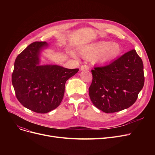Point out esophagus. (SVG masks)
Returning <instances> with one entry per match:
<instances>
[{
    "mask_svg": "<svg viewBox=\"0 0 155 155\" xmlns=\"http://www.w3.org/2000/svg\"><path fill=\"white\" fill-rule=\"evenodd\" d=\"M80 69H81V70H82V71L88 70H89V66L87 64H83V65H82V67H81Z\"/></svg>",
    "mask_w": 155,
    "mask_h": 155,
    "instance_id": "obj_1",
    "label": "esophagus"
}]
</instances>
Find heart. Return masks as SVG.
Masks as SVG:
<instances>
[{
    "label": "heart",
    "mask_w": 155,
    "mask_h": 155,
    "mask_svg": "<svg viewBox=\"0 0 155 155\" xmlns=\"http://www.w3.org/2000/svg\"><path fill=\"white\" fill-rule=\"evenodd\" d=\"M121 51L118 43L101 41L84 47L81 54L85 59L93 58L94 62L105 63L117 58Z\"/></svg>",
    "instance_id": "heart-1"
}]
</instances>
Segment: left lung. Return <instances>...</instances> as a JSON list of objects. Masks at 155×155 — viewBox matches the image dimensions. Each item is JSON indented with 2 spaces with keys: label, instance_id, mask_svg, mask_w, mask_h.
I'll list each match as a JSON object with an SVG mask.
<instances>
[{
  "label": "left lung",
  "instance_id": "left-lung-1",
  "mask_svg": "<svg viewBox=\"0 0 155 155\" xmlns=\"http://www.w3.org/2000/svg\"><path fill=\"white\" fill-rule=\"evenodd\" d=\"M91 71L89 96L95 106L105 113L131 107L144 86L143 63L135 50L107 65L95 67Z\"/></svg>",
  "mask_w": 155,
  "mask_h": 155
}]
</instances>
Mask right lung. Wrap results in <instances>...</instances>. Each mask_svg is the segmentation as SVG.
<instances>
[{
    "instance_id": "1",
    "label": "right lung",
    "mask_w": 155,
    "mask_h": 155,
    "mask_svg": "<svg viewBox=\"0 0 155 155\" xmlns=\"http://www.w3.org/2000/svg\"><path fill=\"white\" fill-rule=\"evenodd\" d=\"M46 42H34L18 54L14 62L12 83L19 102L27 109L45 114L60 104L67 80L78 68L58 65L39 66V55Z\"/></svg>"
}]
</instances>
